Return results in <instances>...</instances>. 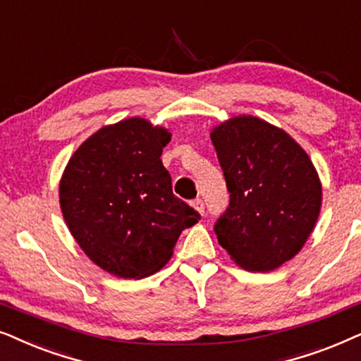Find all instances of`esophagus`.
<instances>
[{"instance_id": "obj_1", "label": "esophagus", "mask_w": 361, "mask_h": 361, "mask_svg": "<svg viewBox=\"0 0 361 361\" xmlns=\"http://www.w3.org/2000/svg\"><path fill=\"white\" fill-rule=\"evenodd\" d=\"M193 208L198 211L200 214H204V203L201 200H195L193 201Z\"/></svg>"}]
</instances>
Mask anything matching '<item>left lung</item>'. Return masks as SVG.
Segmentation results:
<instances>
[{
    "mask_svg": "<svg viewBox=\"0 0 361 361\" xmlns=\"http://www.w3.org/2000/svg\"><path fill=\"white\" fill-rule=\"evenodd\" d=\"M229 191L216 221L221 246L239 267L276 271L295 257L315 228L322 183L289 133L254 115H238L209 133Z\"/></svg>",
    "mask_w": 361,
    "mask_h": 361,
    "instance_id": "1",
    "label": "left lung"
}]
</instances>
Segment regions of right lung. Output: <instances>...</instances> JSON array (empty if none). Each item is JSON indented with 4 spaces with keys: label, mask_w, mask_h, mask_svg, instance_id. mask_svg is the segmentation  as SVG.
Wrapping results in <instances>:
<instances>
[{
    "label": "right lung",
    "mask_w": 361,
    "mask_h": 361,
    "mask_svg": "<svg viewBox=\"0 0 361 361\" xmlns=\"http://www.w3.org/2000/svg\"><path fill=\"white\" fill-rule=\"evenodd\" d=\"M171 133L130 117L105 125L72 153L59 204L72 238L95 266L143 279L165 266L200 214L173 195L161 152Z\"/></svg>",
    "instance_id": "obj_1"
}]
</instances>
